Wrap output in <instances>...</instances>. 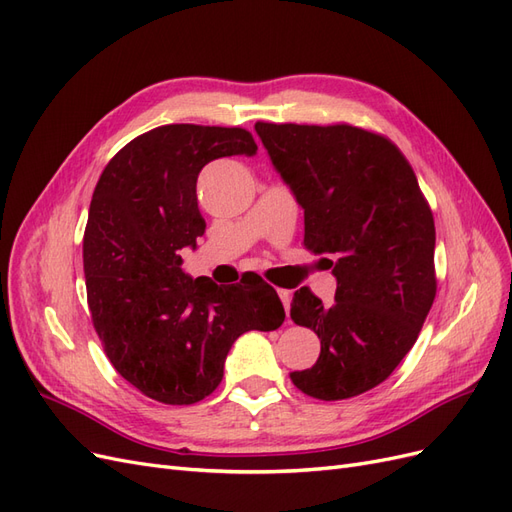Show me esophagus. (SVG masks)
Instances as JSON below:
<instances>
[{"label": "esophagus", "instance_id": "1", "mask_svg": "<svg viewBox=\"0 0 512 512\" xmlns=\"http://www.w3.org/2000/svg\"><path fill=\"white\" fill-rule=\"evenodd\" d=\"M277 294H280V299H282V303H284V309H286V314H290V301H292V292L290 290H277Z\"/></svg>", "mask_w": 512, "mask_h": 512}]
</instances>
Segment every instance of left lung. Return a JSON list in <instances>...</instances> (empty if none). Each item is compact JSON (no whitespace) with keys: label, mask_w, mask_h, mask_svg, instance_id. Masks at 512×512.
Returning <instances> with one entry per match:
<instances>
[{"label":"left lung","mask_w":512,"mask_h":512,"mask_svg":"<svg viewBox=\"0 0 512 512\" xmlns=\"http://www.w3.org/2000/svg\"><path fill=\"white\" fill-rule=\"evenodd\" d=\"M305 215V247L327 254L333 305L294 292L290 318L320 339L314 367L290 380L309 397L361 395L414 346L436 299V226L412 166L389 138L354 126L256 123Z\"/></svg>","instance_id":"obj_1"}]
</instances>
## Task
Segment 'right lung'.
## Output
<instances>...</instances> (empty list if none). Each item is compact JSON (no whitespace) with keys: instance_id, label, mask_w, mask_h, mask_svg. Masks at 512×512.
Here are the masks:
<instances>
[{"instance_id":"right-lung-1","label":"right lung","mask_w":512,"mask_h":512,"mask_svg":"<svg viewBox=\"0 0 512 512\" xmlns=\"http://www.w3.org/2000/svg\"><path fill=\"white\" fill-rule=\"evenodd\" d=\"M243 128L173 123L136 136L106 164L83 239L87 303L117 374L143 395L190 406L211 395L245 331L286 318L265 282L218 286L181 269L205 235L196 181L205 164L254 156Z\"/></svg>"}]
</instances>
